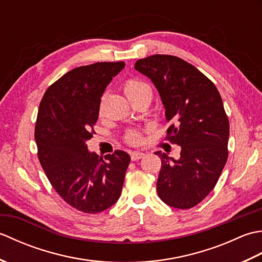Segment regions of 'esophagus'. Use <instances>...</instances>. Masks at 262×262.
Segmentation results:
<instances>
[{
	"label": "esophagus",
	"instance_id": "34e87169",
	"mask_svg": "<svg viewBox=\"0 0 262 262\" xmlns=\"http://www.w3.org/2000/svg\"><path fill=\"white\" fill-rule=\"evenodd\" d=\"M144 157H145V153H143V152H137V151H135V152H133V153L130 154V158H132L133 161L141 160V159H143Z\"/></svg>",
	"mask_w": 262,
	"mask_h": 262
}]
</instances>
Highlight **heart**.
<instances>
[{
  "label": "heart",
  "instance_id": "b5f03b06",
  "mask_svg": "<svg viewBox=\"0 0 262 262\" xmlns=\"http://www.w3.org/2000/svg\"><path fill=\"white\" fill-rule=\"evenodd\" d=\"M124 91L129 101L133 102L135 100L151 97L152 98V89L147 83L138 79H129L124 83ZM126 141L129 144H138L142 141V136L136 130H130L127 133Z\"/></svg>",
  "mask_w": 262,
  "mask_h": 262
}]
</instances>
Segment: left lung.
I'll return each mask as SVG.
<instances>
[{"label":"left lung","instance_id":"1","mask_svg":"<svg viewBox=\"0 0 262 262\" xmlns=\"http://www.w3.org/2000/svg\"><path fill=\"white\" fill-rule=\"evenodd\" d=\"M135 70L159 91L171 122L168 140L181 147L180 158L161 151L157 190L171 207L188 209L213 190L227 160L230 124L214 83L194 66L171 55L137 60Z\"/></svg>","mask_w":262,"mask_h":262}]
</instances>
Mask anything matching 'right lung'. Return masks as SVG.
<instances>
[{
	"label": "right lung",
	"mask_w": 262,
	"mask_h": 262,
	"mask_svg": "<svg viewBox=\"0 0 262 262\" xmlns=\"http://www.w3.org/2000/svg\"><path fill=\"white\" fill-rule=\"evenodd\" d=\"M124 68V62H101L72 70L47 89L39 105L35 138L40 164L59 196L86 214L103 211L119 199L130 162L124 151L103 160L85 144L105 88Z\"/></svg>",
	"instance_id": "1"
}]
</instances>
